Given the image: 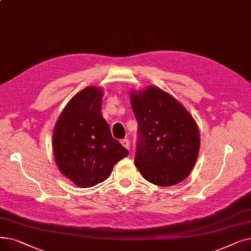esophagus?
Here are the masks:
<instances>
[{"mask_svg": "<svg viewBox=\"0 0 251 251\" xmlns=\"http://www.w3.org/2000/svg\"><path fill=\"white\" fill-rule=\"evenodd\" d=\"M121 144H122V146H123L125 149H127V150L130 149V142H129L128 139H122V140H121Z\"/></svg>", "mask_w": 251, "mask_h": 251, "instance_id": "34e87169", "label": "esophagus"}]
</instances>
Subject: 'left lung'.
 <instances>
[{"label": "left lung", "instance_id": "8db88e82", "mask_svg": "<svg viewBox=\"0 0 251 251\" xmlns=\"http://www.w3.org/2000/svg\"><path fill=\"white\" fill-rule=\"evenodd\" d=\"M138 124L134 163L149 182L172 186L185 180L200 152V130L191 114L174 97L151 85L130 91Z\"/></svg>", "mask_w": 251, "mask_h": 251}]
</instances>
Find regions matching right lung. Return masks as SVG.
<instances>
[{
	"label": "right lung",
	"instance_id": "1",
	"mask_svg": "<svg viewBox=\"0 0 251 251\" xmlns=\"http://www.w3.org/2000/svg\"><path fill=\"white\" fill-rule=\"evenodd\" d=\"M102 90L88 86L65 105L52 131V151L60 172L78 187L104 181L129 151L113 138L101 115Z\"/></svg>",
	"mask_w": 251,
	"mask_h": 251
}]
</instances>
